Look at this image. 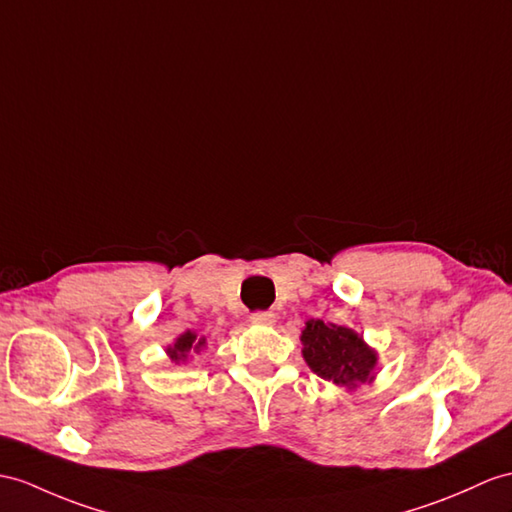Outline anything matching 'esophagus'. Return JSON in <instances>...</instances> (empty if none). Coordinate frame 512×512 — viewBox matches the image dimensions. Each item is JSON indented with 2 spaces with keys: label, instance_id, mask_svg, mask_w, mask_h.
<instances>
[{
  "label": "esophagus",
  "instance_id": "esophagus-1",
  "mask_svg": "<svg viewBox=\"0 0 512 512\" xmlns=\"http://www.w3.org/2000/svg\"><path fill=\"white\" fill-rule=\"evenodd\" d=\"M249 319H252L256 326H273V323H276V315L267 313V310H258V313H252Z\"/></svg>",
  "mask_w": 512,
  "mask_h": 512
}]
</instances>
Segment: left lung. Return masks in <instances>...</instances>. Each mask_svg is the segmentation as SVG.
Listing matches in <instances>:
<instances>
[{
	"label": "left lung",
	"mask_w": 512,
	"mask_h": 512,
	"mask_svg": "<svg viewBox=\"0 0 512 512\" xmlns=\"http://www.w3.org/2000/svg\"><path fill=\"white\" fill-rule=\"evenodd\" d=\"M302 343L304 360L323 380L356 389L376 378L378 354L352 328L310 319L302 330Z\"/></svg>",
	"instance_id": "1"
}]
</instances>
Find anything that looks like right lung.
Here are the masks:
<instances>
[{
    "label": "right lung",
    "instance_id": "add662e5",
    "mask_svg": "<svg viewBox=\"0 0 512 512\" xmlns=\"http://www.w3.org/2000/svg\"><path fill=\"white\" fill-rule=\"evenodd\" d=\"M204 347H206V336H197L195 332L186 330L178 336L176 343L167 347V356L173 360V363H184L186 358L191 354L202 352Z\"/></svg>",
    "mask_w": 512,
    "mask_h": 512
}]
</instances>
